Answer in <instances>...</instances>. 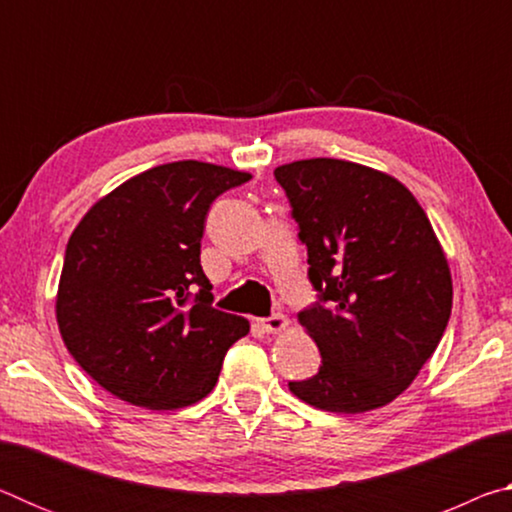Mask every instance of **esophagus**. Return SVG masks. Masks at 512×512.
Segmentation results:
<instances>
[{
	"label": "esophagus",
	"instance_id": "esophagus-1",
	"mask_svg": "<svg viewBox=\"0 0 512 512\" xmlns=\"http://www.w3.org/2000/svg\"><path fill=\"white\" fill-rule=\"evenodd\" d=\"M287 325H289V320L284 318L282 314H273V316L259 320V327H262L264 332H268V334L282 332V329H287Z\"/></svg>",
	"mask_w": 512,
	"mask_h": 512
}]
</instances>
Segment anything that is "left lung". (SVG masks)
<instances>
[{
    "label": "left lung",
    "instance_id": "obj_1",
    "mask_svg": "<svg viewBox=\"0 0 512 512\" xmlns=\"http://www.w3.org/2000/svg\"><path fill=\"white\" fill-rule=\"evenodd\" d=\"M275 180L318 291L298 320L323 361L314 377L289 381L291 393L332 413L386 406L418 377L452 314L436 232L400 180L357 162L298 160Z\"/></svg>",
    "mask_w": 512,
    "mask_h": 512
}]
</instances>
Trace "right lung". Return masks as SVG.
<instances>
[{"mask_svg":"<svg viewBox=\"0 0 512 512\" xmlns=\"http://www.w3.org/2000/svg\"><path fill=\"white\" fill-rule=\"evenodd\" d=\"M250 180L219 164L153 167L94 203L67 241L56 318L76 363L119 400L183 409L212 391L248 320L212 307L201 266L216 196Z\"/></svg>","mask_w":512,"mask_h":512,"instance_id":"right-lung-1","label":"right lung"}]
</instances>
